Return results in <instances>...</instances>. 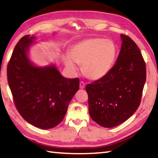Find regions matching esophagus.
I'll return each instance as SVG.
<instances>
[{
  "label": "esophagus",
  "mask_w": 158,
  "mask_h": 158,
  "mask_svg": "<svg viewBox=\"0 0 158 158\" xmlns=\"http://www.w3.org/2000/svg\"><path fill=\"white\" fill-rule=\"evenodd\" d=\"M79 85H80V89H84L85 88V83L84 81H80Z\"/></svg>",
  "instance_id": "obj_1"
}]
</instances>
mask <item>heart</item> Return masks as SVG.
<instances>
[{
  "label": "heart",
  "mask_w": 158,
  "mask_h": 158,
  "mask_svg": "<svg viewBox=\"0 0 158 158\" xmlns=\"http://www.w3.org/2000/svg\"><path fill=\"white\" fill-rule=\"evenodd\" d=\"M116 55V47L111 40L93 37L80 41L71 48L65 64L69 70L76 72L77 63L82 64V71L88 78L97 80L110 70Z\"/></svg>",
  "instance_id": "obj_1"
}]
</instances>
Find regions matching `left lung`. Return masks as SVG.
<instances>
[{
    "instance_id": "8db88e82",
    "label": "left lung",
    "mask_w": 158,
    "mask_h": 158,
    "mask_svg": "<svg viewBox=\"0 0 158 158\" xmlns=\"http://www.w3.org/2000/svg\"><path fill=\"white\" fill-rule=\"evenodd\" d=\"M121 37L115 65L106 75L85 86L90 116L104 127L117 126L135 113L146 82V63L140 49L130 37Z\"/></svg>"
}]
</instances>
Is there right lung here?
Listing matches in <instances>:
<instances>
[{
	"instance_id": "add662e5",
	"label": "right lung",
	"mask_w": 158,
	"mask_h": 158,
	"mask_svg": "<svg viewBox=\"0 0 158 158\" xmlns=\"http://www.w3.org/2000/svg\"><path fill=\"white\" fill-rule=\"evenodd\" d=\"M35 37L17 42L7 64V81L15 105L25 121L41 129H50L63 121L69 102L79 90V79L63 77L55 66L37 68L26 52Z\"/></svg>"
}]
</instances>
